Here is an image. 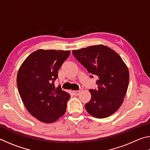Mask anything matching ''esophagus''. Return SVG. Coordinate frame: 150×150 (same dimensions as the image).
Masks as SVG:
<instances>
[{"instance_id": "esophagus-1", "label": "esophagus", "mask_w": 150, "mask_h": 150, "mask_svg": "<svg viewBox=\"0 0 150 150\" xmlns=\"http://www.w3.org/2000/svg\"><path fill=\"white\" fill-rule=\"evenodd\" d=\"M80 93L81 91H73V94H74L75 96H78L80 94Z\"/></svg>"}]
</instances>
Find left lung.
<instances>
[{"label": "left lung", "instance_id": "8db88e82", "mask_svg": "<svg viewBox=\"0 0 150 150\" xmlns=\"http://www.w3.org/2000/svg\"><path fill=\"white\" fill-rule=\"evenodd\" d=\"M76 59L85 67L91 77L96 75L97 89H90V101L85 108L91 115L106 118L115 112L123 103L129 83L128 67L120 55L104 45L73 50Z\"/></svg>", "mask_w": 150, "mask_h": 150}]
</instances>
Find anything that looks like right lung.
<instances>
[{
  "instance_id": "1",
  "label": "right lung",
  "mask_w": 150,
  "mask_h": 150,
  "mask_svg": "<svg viewBox=\"0 0 150 150\" xmlns=\"http://www.w3.org/2000/svg\"><path fill=\"white\" fill-rule=\"evenodd\" d=\"M69 51L38 50L20 66L17 87L25 107L38 120L52 123L64 115L70 95L55 88L58 71L69 56Z\"/></svg>"
}]
</instances>
